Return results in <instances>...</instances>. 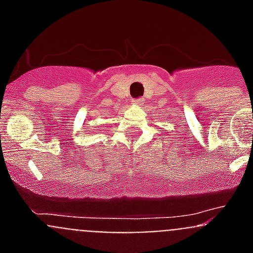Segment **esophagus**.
<instances>
[{"label":"esophagus","instance_id":"obj_1","mask_svg":"<svg viewBox=\"0 0 253 253\" xmlns=\"http://www.w3.org/2000/svg\"><path fill=\"white\" fill-rule=\"evenodd\" d=\"M131 102H133V105H138V106H139V105L144 104V99H142V97H139V99L131 100Z\"/></svg>","mask_w":253,"mask_h":253}]
</instances>
